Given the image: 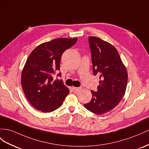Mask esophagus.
<instances>
[{
	"mask_svg": "<svg viewBox=\"0 0 149 149\" xmlns=\"http://www.w3.org/2000/svg\"><path fill=\"white\" fill-rule=\"evenodd\" d=\"M73 89L74 91H76V92H77V91H79L82 89L81 87H73Z\"/></svg>",
	"mask_w": 149,
	"mask_h": 149,
	"instance_id": "34e87169",
	"label": "esophagus"
}]
</instances>
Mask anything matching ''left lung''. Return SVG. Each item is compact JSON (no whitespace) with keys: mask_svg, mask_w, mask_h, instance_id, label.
Listing matches in <instances>:
<instances>
[{"mask_svg":"<svg viewBox=\"0 0 149 149\" xmlns=\"http://www.w3.org/2000/svg\"><path fill=\"white\" fill-rule=\"evenodd\" d=\"M94 75L100 76L97 91H91L92 100L84 107L97 114L112 110L119 104L127 89L128 73L119 53L107 41L89 36Z\"/></svg>","mask_w":149,"mask_h":149,"instance_id":"obj_1","label":"left lung"}]
</instances>
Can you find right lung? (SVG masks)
<instances>
[{
  "instance_id": "obj_1",
  "label": "right lung",
  "mask_w": 149,
  "mask_h": 149,
  "mask_svg": "<svg viewBox=\"0 0 149 149\" xmlns=\"http://www.w3.org/2000/svg\"><path fill=\"white\" fill-rule=\"evenodd\" d=\"M77 41V38H57L38 45L30 53L22 71L21 86L27 100L37 110L55 111L69 93L62 80L53 81V75L60 70L63 53Z\"/></svg>"
}]
</instances>
